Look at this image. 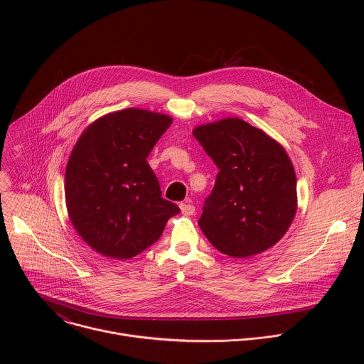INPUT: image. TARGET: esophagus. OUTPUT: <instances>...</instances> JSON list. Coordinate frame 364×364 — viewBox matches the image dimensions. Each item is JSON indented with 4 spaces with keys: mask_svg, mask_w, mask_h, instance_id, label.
Segmentation results:
<instances>
[{
    "mask_svg": "<svg viewBox=\"0 0 364 364\" xmlns=\"http://www.w3.org/2000/svg\"><path fill=\"white\" fill-rule=\"evenodd\" d=\"M180 209H181L183 215H186V216H191L196 212V207L193 204H190V203H181L180 204Z\"/></svg>",
    "mask_w": 364,
    "mask_h": 364,
    "instance_id": "obj_1",
    "label": "esophagus"
}]
</instances>
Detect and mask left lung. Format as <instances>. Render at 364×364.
I'll return each mask as SVG.
<instances>
[{
    "label": "left lung",
    "instance_id": "obj_1",
    "mask_svg": "<svg viewBox=\"0 0 364 364\" xmlns=\"http://www.w3.org/2000/svg\"><path fill=\"white\" fill-rule=\"evenodd\" d=\"M219 168L198 226L222 253L257 255L285 235L296 212V178L285 149L237 118L193 131Z\"/></svg>",
    "mask_w": 364,
    "mask_h": 364
}]
</instances>
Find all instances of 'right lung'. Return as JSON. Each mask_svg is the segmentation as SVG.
<instances>
[{
  "mask_svg": "<svg viewBox=\"0 0 364 364\" xmlns=\"http://www.w3.org/2000/svg\"><path fill=\"white\" fill-rule=\"evenodd\" d=\"M171 118L124 109L93 122L76 142L66 167L69 218L97 253L129 259L157 242L178 205L161 197L148 154Z\"/></svg>",
  "mask_w": 364,
  "mask_h": 364,
  "instance_id": "1",
  "label": "right lung"
}]
</instances>
